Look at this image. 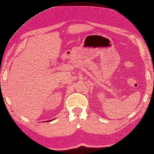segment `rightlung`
<instances>
[{"instance_id": "1", "label": "right lung", "mask_w": 154, "mask_h": 154, "mask_svg": "<svg viewBox=\"0 0 154 154\" xmlns=\"http://www.w3.org/2000/svg\"><path fill=\"white\" fill-rule=\"evenodd\" d=\"M53 120H54V119H53ZM53 120H50V121H47V122H50V121H52Z\"/></svg>"}]
</instances>
